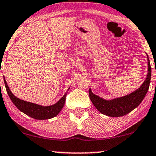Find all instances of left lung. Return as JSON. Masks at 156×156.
I'll list each match as a JSON object with an SVG mask.
<instances>
[{
	"label": "left lung",
	"mask_w": 156,
	"mask_h": 156,
	"mask_svg": "<svg viewBox=\"0 0 156 156\" xmlns=\"http://www.w3.org/2000/svg\"><path fill=\"white\" fill-rule=\"evenodd\" d=\"M146 54L148 58V73L141 86L133 92L123 97L106 100L94 94L91 89H89V98L94 106L100 113L111 117L123 116L133 111L141 103L148 91L151 77L150 60L147 53Z\"/></svg>",
	"instance_id": "1"
}]
</instances>
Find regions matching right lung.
Here are the masks:
<instances>
[{
	"label": "right lung",
	"instance_id": "right-lung-1",
	"mask_svg": "<svg viewBox=\"0 0 156 156\" xmlns=\"http://www.w3.org/2000/svg\"><path fill=\"white\" fill-rule=\"evenodd\" d=\"M4 83H5V89L6 91H7L8 94L9 96L10 99H11L12 103L15 104V106L20 112H23L25 114L33 119H37V120H44V119L54 118L57 115L59 114V113L61 112L62 108H63L64 105H65L66 95H67V91L57 103L51 106H44L40 105V104L24 101V100H22L16 97L10 91L5 78H4ZM69 89V87L67 89V91Z\"/></svg>",
	"mask_w": 156,
	"mask_h": 156
}]
</instances>
